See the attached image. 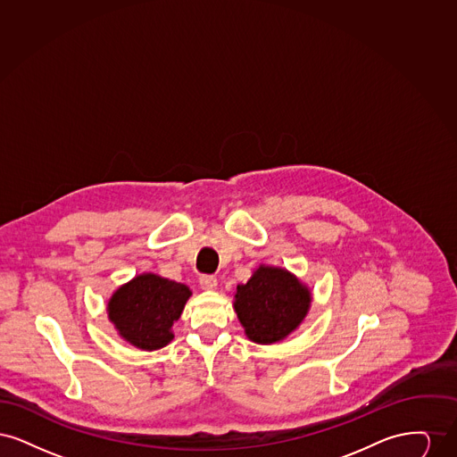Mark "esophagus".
Returning <instances> with one entry per match:
<instances>
[{"label":"esophagus","instance_id":"34e87169","mask_svg":"<svg viewBox=\"0 0 457 457\" xmlns=\"http://www.w3.org/2000/svg\"><path fill=\"white\" fill-rule=\"evenodd\" d=\"M198 283L202 286V289H205V291H212V289L218 287V279L214 276H207V274L200 276Z\"/></svg>","mask_w":457,"mask_h":457}]
</instances>
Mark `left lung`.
Segmentation results:
<instances>
[{"mask_svg":"<svg viewBox=\"0 0 457 457\" xmlns=\"http://www.w3.org/2000/svg\"><path fill=\"white\" fill-rule=\"evenodd\" d=\"M310 303V289L281 267L261 265L235 293L239 322L246 337L257 345L283 341L303 322Z\"/></svg>","mask_w":457,"mask_h":457,"instance_id":"left-lung-1","label":"left lung"}]
</instances>
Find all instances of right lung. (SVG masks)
<instances>
[{"label":"right lung","mask_w":457,"mask_h":457,"mask_svg":"<svg viewBox=\"0 0 457 457\" xmlns=\"http://www.w3.org/2000/svg\"><path fill=\"white\" fill-rule=\"evenodd\" d=\"M188 286L155 274H140L114 291L108 302L109 320L118 334L135 348H164L173 341L171 327L181 317Z\"/></svg>","instance_id":"add662e5"}]
</instances>
